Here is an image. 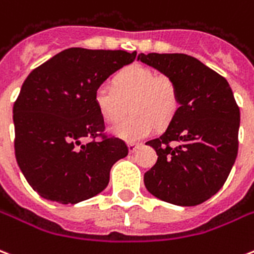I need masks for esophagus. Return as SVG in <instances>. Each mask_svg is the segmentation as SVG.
Instances as JSON below:
<instances>
[{
  "instance_id": "1",
  "label": "esophagus",
  "mask_w": 254,
  "mask_h": 254,
  "mask_svg": "<svg viewBox=\"0 0 254 254\" xmlns=\"http://www.w3.org/2000/svg\"><path fill=\"white\" fill-rule=\"evenodd\" d=\"M140 142H129L127 144V149H129V153H133L135 152V149L140 148Z\"/></svg>"
}]
</instances>
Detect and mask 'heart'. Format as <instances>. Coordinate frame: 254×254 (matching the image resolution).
<instances>
[{"label":"heart","mask_w":254,"mask_h":254,"mask_svg":"<svg viewBox=\"0 0 254 254\" xmlns=\"http://www.w3.org/2000/svg\"><path fill=\"white\" fill-rule=\"evenodd\" d=\"M93 101L108 124L119 123L129 105L131 116L112 127V133L133 142L152 134L156 125L162 127L172 123L179 113L180 93L169 75L134 64L114 75L113 86L98 85Z\"/></svg>","instance_id":"obj_1"}]
</instances>
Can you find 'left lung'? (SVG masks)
<instances>
[{
  "label": "left lung",
  "mask_w": 254,
  "mask_h": 254,
  "mask_svg": "<svg viewBox=\"0 0 254 254\" xmlns=\"http://www.w3.org/2000/svg\"><path fill=\"white\" fill-rule=\"evenodd\" d=\"M137 60L177 84L180 109L158 138L146 145L157 162L144 176L149 193L180 206L214 196L239 150L240 109L228 81L188 54L141 53Z\"/></svg>",
  "instance_id": "8db88e82"
}]
</instances>
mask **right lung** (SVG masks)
Returning a JSON list of instances; mask_svg holds the SVG:
<instances>
[{
  "instance_id": "obj_1",
  "label": "right lung",
  "mask_w": 254,
  "mask_h": 254,
  "mask_svg": "<svg viewBox=\"0 0 254 254\" xmlns=\"http://www.w3.org/2000/svg\"><path fill=\"white\" fill-rule=\"evenodd\" d=\"M135 56L70 48L26 77L13 106L15 160L42 198L77 204L108 187L112 166L129 150L123 140L102 134L104 119L93 96ZM85 138H91L88 144H82Z\"/></svg>"
}]
</instances>
